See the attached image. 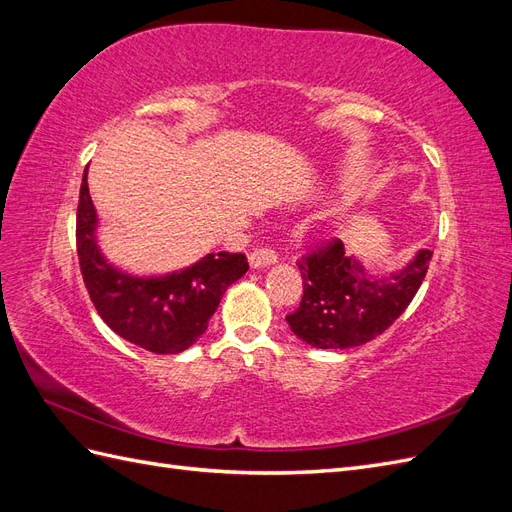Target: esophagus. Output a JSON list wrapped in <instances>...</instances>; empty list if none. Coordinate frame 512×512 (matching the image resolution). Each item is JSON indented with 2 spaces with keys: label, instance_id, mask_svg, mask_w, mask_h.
<instances>
[{
  "label": "esophagus",
  "instance_id": "obj_1",
  "mask_svg": "<svg viewBox=\"0 0 512 512\" xmlns=\"http://www.w3.org/2000/svg\"><path fill=\"white\" fill-rule=\"evenodd\" d=\"M277 262V254L275 250H271V247H260V250H254L250 254V265L252 269H265V267H271Z\"/></svg>",
  "mask_w": 512,
  "mask_h": 512
}]
</instances>
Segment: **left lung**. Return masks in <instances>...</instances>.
<instances>
[{
	"mask_svg": "<svg viewBox=\"0 0 512 512\" xmlns=\"http://www.w3.org/2000/svg\"><path fill=\"white\" fill-rule=\"evenodd\" d=\"M431 250H418L399 271L369 273L356 256L335 241L299 260L303 299L286 316L290 331L324 350L363 346L406 312L429 269Z\"/></svg>",
	"mask_w": 512,
	"mask_h": 512,
	"instance_id": "left-lung-1",
	"label": "left lung"
}]
</instances>
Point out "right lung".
<instances>
[{
	"mask_svg": "<svg viewBox=\"0 0 512 512\" xmlns=\"http://www.w3.org/2000/svg\"><path fill=\"white\" fill-rule=\"evenodd\" d=\"M76 250L83 282L100 318L126 342L156 354H177L196 344L226 288L250 269L243 254L218 252L164 275L121 271L100 250L87 168L76 213Z\"/></svg>",
	"mask_w": 512,
	"mask_h": 512,
	"instance_id": "obj_1",
	"label": "right lung"
}]
</instances>
